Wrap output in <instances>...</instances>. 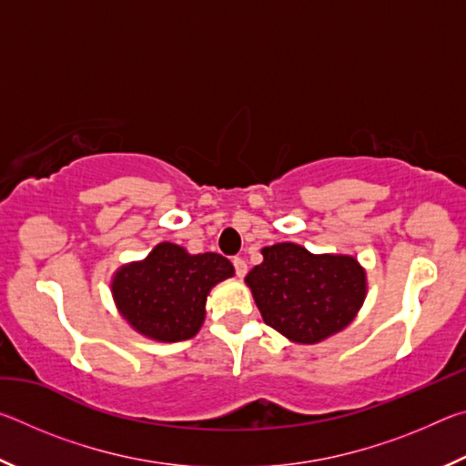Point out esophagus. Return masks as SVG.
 I'll list each match as a JSON object with an SVG mask.
<instances>
[{"label": "esophagus", "instance_id": "obj_1", "mask_svg": "<svg viewBox=\"0 0 466 466\" xmlns=\"http://www.w3.org/2000/svg\"><path fill=\"white\" fill-rule=\"evenodd\" d=\"M232 263H234L236 275H238V278H244V275H247V271H248V265H247V261H244V258H240V257H236Z\"/></svg>", "mask_w": 466, "mask_h": 466}]
</instances>
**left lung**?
Returning a JSON list of instances; mask_svg holds the SVG:
<instances>
[{"instance_id":"1","label":"left lung","mask_w":466,"mask_h":466,"mask_svg":"<svg viewBox=\"0 0 466 466\" xmlns=\"http://www.w3.org/2000/svg\"><path fill=\"white\" fill-rule=\"evenodd\" d=\"M261 255L244 283L265 325L291 343L314 345L341 333L364 306L368 275L353 255H314L296 242L271 244Z\"/></svg>"}]
</instances>
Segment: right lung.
<instances>
[{"mask_svg": "<svg viewBox=\"0 0 466 466\" xmlns=\"http://www.w3.org/2000/svg\"><path fill=\"white\" fill-rule=\"evenodd\" d=\"M232 275V263L218 252L191 255L175 242H160L141 261L121 265L110 291L121 319L136 333L177 343L199 333L211 288Z\"/></svg>", "mask_w": 466, "mask_h": 466, "instance_id": "add662e5", "label": "right lung"}]
</instances>
